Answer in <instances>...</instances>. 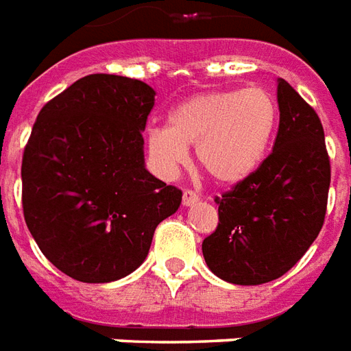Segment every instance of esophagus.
Wrapping results in <instances>:
<instances>
[{"mask_svg":"<svg viewBox=\"0 0 351 351\" xmlns=\"http://www.w3.org/2000/svg\"><path fill=\"white\" fill-rule=\"evenodd\" d=\"M196 202H198V195H196L195 191H191V189H185L183 191V206H193Z\"/></svg>","mask_w":351,"mask_h":351,"instance_id":"obj_1","label":"esophagus"}]
</instances>
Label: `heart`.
<instances>
[{
  "label": "heart",
  "instance_id": "b5f03b06",
  "mask_svg": "<svg viewBox=\"0 0 351 351\" xmlns=\"http://www.w3.org/2000/svg\"><path fill=\"white\" fill-rule=\"evenodd\" d=\"M280 109L263 88H232L195 94L168 119V128L147 134L149 160L170 178L196 147V162L221 185H236L259 168L276 134Z\"/></svg>",
  "mask_w": 351,
  "mask_h": 351
}]
</instances>
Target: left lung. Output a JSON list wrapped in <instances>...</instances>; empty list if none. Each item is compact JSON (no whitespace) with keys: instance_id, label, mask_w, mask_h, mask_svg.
Returning <instances> with one entry per match:
<instances>
[{"instance_id":"1","label":"left lung","mask_w":351,"mask_h":351,"mask_svg":"<svg viewBox=\"0 0 351 351\" xmlns=\"http://www.w3.org/2000/svg\"><path fill=\"white\" fill-rule=\"evenodd\" d=\"M278 106L272 153L247 180L215 196L219 223L202 242L211 272L236 285H259L285 274L325 221L330 160L322 121L283 79Z\"/></svg>"}]
</instances>
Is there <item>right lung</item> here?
<instances>
[{"instance_id":"right-lung-1","label":"right lung","mask_w":351,"mask_h":351,"mask_svg":"<svg viewBox=\"0 0 351 351\" xmlns=\"http://www.w3.org/2000/svg\"><path fill=\"white\" fill-rule=\"evenodd\" d=\"M155 90L92 73L39 111L22 155V211L39 250L77 282L121 280L145 261L181 189L143 166Z\"/></svg>"}]
</instances>
